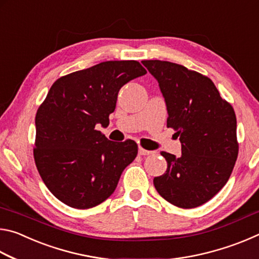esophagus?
<instances>
[{
  "label": "esophagus",
  "mask_w": 259,
  "mask_h": 259,
  "mask_svg": "<svg viewBox=\"0 0 259 259\" xmlns=\"http://www.w3.org/2000/svg\"><path fill=\"white\" fill-rule=\"evenodd\" d=\"M138 154L139 155H150V154H152V152L147 151V150H144V148H142V147H139L138 148Z\"/></svg>",
  "instance_id": "obj_1"
}]
</instances>
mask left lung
I'll list each match as a JSON object with an SVG mask.
<instances>
[{
    "instance_id": "obj_1",
    "label": "left lung",
    "mask_w": 259,
    "mask_h": 259,
    "mask_svg": "<svg viewBox=\"0 0 259 259\" xmlns=\"http://www.w3.org/2000/svg\"><path fill=\"white\" fill-rule=\"evenodd\" d=\"M159 83L168 120L182 143V155L161 152L168 166L154 186L179 208H195L225 186L238 157L236 117L213 82L182 65L143 60Z\"/></svg>"
}]
</instances>
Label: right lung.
<instances>
[{
	"instance_id": "1",
	"label": "right lung",
	"mask_w": 259,
	"mask_h": 259,
	"mask_svg": "<svg viewBox=\"0 0 259 259\" xmlns=\"http://www.w3.org/2000/svg\"><path fill=\"white\" fill-rule=\"evenodd\" d=\"M145 74L136 60L104 61L50 88L35 116L34 159L43 183L63 203L93 208L115 191L137 156V144L108 140L96 125H108L121 88Z\"/></svg>"
}]
</instances>
